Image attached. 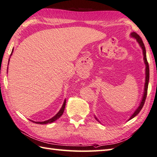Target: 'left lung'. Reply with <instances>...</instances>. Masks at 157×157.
I'll list each match as a JSON object with an SVG mask.
<instances>
[{
    "instance_id": "1",
    "label": "left lung",
    "mask_w": 157,
    "mask_h": 157,
    "mask_svg": "<svg viewBox=\"0 0 157 157\" xmlns=\"http://www.w3.org/2000/svg\"><path fill=\"white\" fill-rule=\"evenodd\" d=\"M132 37L136 39V40L140 44V46L142 48V50H143V53H144V61H145V64L146 65V84H145V88H144V95L143 96V99H142V101L140 104V106L138 107L137 109L136 110V111L135 113H134L133 115L130 117V119H132L133 117H135L136 115H137L140 112L142 108H143L144 105L145 104V101H146V97H147V87H148V82H149V77H150V70H149V65H148V62L147 60V58H146V48H145V45L144 44V42L142 40V39L140 36H139L137 33H132ZM129 119V120H130Z\"/></svg>"
}]
</instances>
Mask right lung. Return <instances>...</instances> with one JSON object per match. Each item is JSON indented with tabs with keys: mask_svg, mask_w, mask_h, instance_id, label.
Here are the masks:
<instances>
[{
	"mask_svg": "<svg viewBox=\"0 0 157 157\" xmlns=\"http://www.w3.org/2000/svg\"><path fill=\"white\" fill-rule=\"evenodd\" d=\"M12 52H13V50H12V51H11V53H12ZM9 61H10V59H9ZM7 69H8V68H7ZM65 106H66V100H64V104H63V106H62V108L60 109V110H59V112H58V113H57L56 115L55 116H54L53 118H51V119H49V120L44 121H42V122H36V121H32L34 122V123L38 124H49V123H51V122L55 121L56 120H57V119L60 117L62 114H63L64 110V108H65Z\"/></svg>",
	"mask_w": 157,
	"mask_h": 157,
	"instance_id": "right-lung-1",
	"label": "right lung"
}]
</instances>
